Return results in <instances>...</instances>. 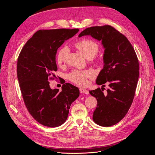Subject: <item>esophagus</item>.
<instances>
[{"instance_id": "1", "label": "esophagus", "mask_w": 155, "mask_h": 155, "mask_svg": "<svg viewBox=\"0 0 155 155\" xmlns=\"http://www.w3.org/2000/svg\"><path fill=\"white\" fill-rule=\"evenodd\" d=\"M80 92L82 94H88V93H89V92H88V91L87 90L84 89V88H82V87L80 88Z\"/></svg>"}]
</instances>
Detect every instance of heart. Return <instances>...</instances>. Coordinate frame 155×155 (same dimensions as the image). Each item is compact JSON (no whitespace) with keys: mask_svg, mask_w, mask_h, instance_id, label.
I'll use <instances>...</instances> for the list:
<instances>
[{"mask_svg":"<svg viewBox=\"0 0 155 155\" xmlns=\"http://www.w3.org/2000/svg\"><path fill=\"white\" fill-rule=\"evenodd\" d=\"M76 48L86 58H93L98 52L99 47L97 44L90 40H81L75 43ZM69 52L68 46H63L58 51L56 56L57 63L62 64L67 59ZM94 73L92 71H78L74 70L68 75L69 79L75 84L84 86L87 83V78L93 77Z\"/></svg>","mask_w":155,"mask_h":155,"instance_id":"heart-1","label":"heart"}]
</instances>
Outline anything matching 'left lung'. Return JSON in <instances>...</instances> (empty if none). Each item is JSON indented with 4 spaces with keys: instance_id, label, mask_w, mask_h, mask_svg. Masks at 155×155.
Instances as JSON below:
<instances>
[{
    "instance_id": "8db88e82",
    "label": "left lung",
    "mask_w": 155,
    "mask_h": 155,
    "mask_svg": "<svg viewBox=\"0 0 155 155\" xmlns=\"http://www.w3.org/2000/svg\"><path fill=\"white\" fill-rule=\"evenodd\" d=\"M85 35L101 41L104 49L103 69L96 79L102 87L89 91L97 101L93 120L99 126H111L125 117L133 101L139 76L138 59L127 38L112 26L88 28L78 37ZM105 82L109 88L104 94Z\"/></svg>"
}]
</instances>
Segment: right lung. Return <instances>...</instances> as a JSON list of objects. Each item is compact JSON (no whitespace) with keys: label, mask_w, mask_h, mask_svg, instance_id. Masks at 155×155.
I'll use <instances>...</instances> for the list:
<instances>
[{"label":"right lung","mask_w":155,"mask_h":155,"mask_svg":"<svg viewBox=\"0 0 155 155\" xmlns=\"http://www.w3.org/2000/svg\"><path fill=\"white\" fill-rule=\"evenodd\" d=\"M78 29L39 30L26 43L17 62V77L26 107L41 124L54 127L68 118L71 104L80 95L78 88L66 83L51 89L49 79L57 71L56 54L63 43Z\"/></svg>","instance_id":"add662e5"}]
</instances>
